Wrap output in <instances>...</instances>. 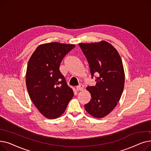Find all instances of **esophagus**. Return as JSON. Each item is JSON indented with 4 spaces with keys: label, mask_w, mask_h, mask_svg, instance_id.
I'll list each match as a JSON object with an SVG mask.
<instances>
[{
    "label": "esophagus",
    "mask_w": 151,
    "mask_h": 151,
    "mask_svg": "<svg viewBox=\"0 0 151 151\" xmlns=\"http://www.w3.org/2000/svg\"><path fill=\"white\" fill-rule=\"evenodd\" d=\"M84 89V86L83 84H80L78 86H76L77 91H82Z\"/></svg>",
    "instance_id": "1"
}]
</instances>
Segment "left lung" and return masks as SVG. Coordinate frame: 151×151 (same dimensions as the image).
Segmentation results:
<instances>
[{
	"instance_id": "1",
	"label": "left lung",
	"mask_w": 151,
	"mask_h": 151,
	"mask_svg": "<svg viewBox=\"0 0 151 151\" xmlns=\"http://www.w3.org/2000/svg\"><path fill=\"white\" fill-rule=\"evenodd\" d=\"M88 61L92 78L99 75L94 86L86 88L91 95L85 109L93 117L103 118L116 106L124 90L125 73L120 55L109 43H79Z\"/></svg>"
}]
</instances>
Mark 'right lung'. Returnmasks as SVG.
I'll list each match as a JSON object with an SVG mask.
<instances>
[{
	"label": "right lung",
	"instance_id": "right-lung-1",
	"mask_svg": "<svg viewBox=\"0 0 151 151\" xmlns=\"http://www.w3.org/2000/svg\"><path fill=\"white\" fill-rule=\"evenodd\" d=\"M75 47V45L58 42L42 44L29 60L26 83L29 97L47 119L60 116L74 96L59 67L63 58Z\"/></svg>",
	"mask_w": 151,
	"mask_h": 151
}]
</instances>
